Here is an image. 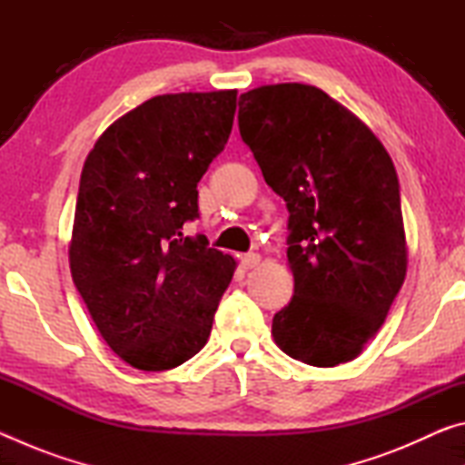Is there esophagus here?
<instances>
[{"mask_svg": "<svg viewBox=\"0 0 465 465\" xmlns=\"http://www.w3.org/2000/svg\"><path fill=\"white\" fill-rule=\"evenodd\" d=\"M240 262L243 269L250 271V269H254V266H258V262H261V254H256V252H248V254H243L240 258Z\"/></svg>", "mask_w": 465, "mask_h": 465, "instance_id": "esophagus-1", "label": "esophagus"}]
</instances>
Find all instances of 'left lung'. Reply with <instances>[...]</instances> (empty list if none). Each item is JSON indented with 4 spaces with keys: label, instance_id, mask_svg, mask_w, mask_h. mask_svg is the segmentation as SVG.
Listing matches in <instances>:
<instances>
[{
    "label": "left lung",
    "instance_id": "1",
    "mask_svg": "<svg viewBox=\"0 0 465 465\" xmlns=\"http://www.w3.org/2000/svg\"><path fill=\"white\" fill-rule=\"evenodd\" d=\"M242 141L287 204L295 289L274 313L282 352L313 367L361 355L406 277L391 157L355 114L305 84L240 96Z\"/></svg>",
    "mask_w": 465,
    "mask_h": 465
}]
</instances>
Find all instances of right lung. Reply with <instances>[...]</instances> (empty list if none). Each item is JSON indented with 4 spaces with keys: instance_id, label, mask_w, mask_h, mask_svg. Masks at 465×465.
I'll return each instance as SVG.
<instances>
[{
    "instance_id": "1",
    "label": "right lung",
    "mask_w": 465,
    "mask_h": 465,
    "mask_svg": "<svg viewBox=\"0 0 465 465\" xmlns=\"http://www.w3.org/2000/svg\"><path fill=\"white\" fill-rule=\"evenodd\" d=\"M235 90L163 94L102 133L85 157L69 264L102 338L141 371L194 357L233 277L230 254L188 238L196 184L223 152Z\"/></svg>"
}]
</instances>
